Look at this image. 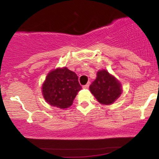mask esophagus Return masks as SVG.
Masks as SVG:
<instances>
[{"instance_id":"1","label":"esophagus","mask_w":159,"mask_h":159,"mask_svg":"<svg viewBox=\"0 0 159 159\" xmlns=\"http://www.w3.org/2000/svg\"><path fill=\"white\" fill-rule=\"evenodd\" d=\"M89 86H90V84H87L86 85H84L83 86V89H88V87H89Z\"/></svg>"}]
</instances>
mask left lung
Segmentation results:
<instances>
[{
	"label": "left lung",
	"mask_w": 159,
	"mask_h": 159,
	"mask_svg": "<svg viewBox=\"0 0 159 159\" xmlns=\"http://www.w3.org/2000/svg\"><path fill=\"white\" fill-rule=\"evenodd\" d=\"M90 90L102 105L113 104L122 93L121 84L105 69L97 72V77L90 86Z\"/></svg>",
	"instance_id": "8db88e82"
}]
</instances>
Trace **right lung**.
<instances>
[{"label": "right lung", "mask_w": 159, "mask_h": 159, "mask_svg": "<svg viewBox=\"0 0 159 159\" xmlns=\"http://www.w3.org/2000/svg\"><path fill=\"white\" fill-rule=\"evenodd\" d=\"M81 90L77 75L66 67L51 71L42 87L45 101L52 106L61 109L70 107Z\"/></svg>", "instance_id": "1"}]
</instances>
